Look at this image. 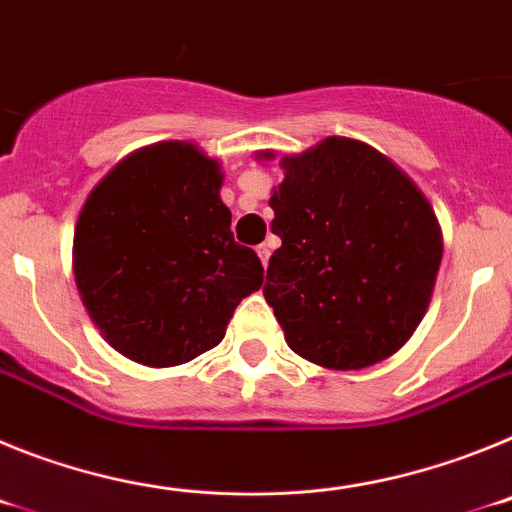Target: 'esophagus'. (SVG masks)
<instances>
[{"label":"esophagus","instance_id":"1","mask_svg":"<svg viewBox=\"0 0 512 512\" xmlns=\"http://www.w3.org/2000/svg\"><path fill=\"white\" fill-rule=\"evenodd\" d=\"M256 253H259L261 264L269 266V256H271V243H261V246H256Z\"/></svg>","mask_w":512,"mask_h":512}]
</instances>
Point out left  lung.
Segmentation results:
<instances>
[{
  "mask_svg": "<svg viewBox=\"0 0 512 512\" xmlns=\"http://www.w3.org/2000/svg\"><path fill=\"white\" fill-rule=\"evenodd\" d=\"M256 158H277L259 151ZM264 297L287 346L351 372L397 354L423 320L443 256L431 202L364 140L330 135L282 156Z\"/></svg>",
  "mask_w": 512,
  "mask_h": 512,
  "instance_id": "left-lung-1",
  "label": "left lung"
}]
</instances>
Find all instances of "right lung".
<instances>
[{
  "mask_svg": "<svg viewBox=\"0 0 512 512\" xmlns=\"http://www.w3.org/2000/svg\"><path fill=\"white\" fill-rule=\"evenodd\" d=\"M220 187L217 158L192 140H161L89 192L74 230L76 289L125 359L153 369L197 359L264 284L256 251L235 243Z\"/></svg>",
  "mask_w": 512,
  "mask_h": 512,
  "instance_id": "1",
  "label": "right lung"
}]
</instances>
